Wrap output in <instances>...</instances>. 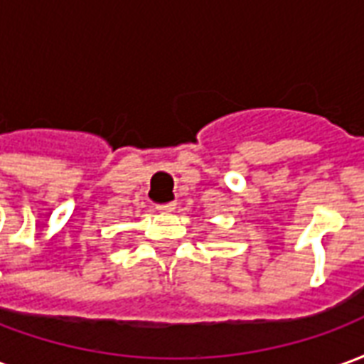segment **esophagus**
Wrapping results in <instances>:
<instances>
[{"instance_id":"1","label":"esophagus","mask_w":364,"mask_h":364,"mask_svg":"<svg viewBox=\"0 0 364 364\" xmlns=\"http://www.w3.org/2000/svg\"><path fill=\"white\" fill-rule=\"evenodd\" d=\"M175 203H166V205H158L156 208H158L159 213H171V210H175Z\"/></svg>"}]
</instances>
